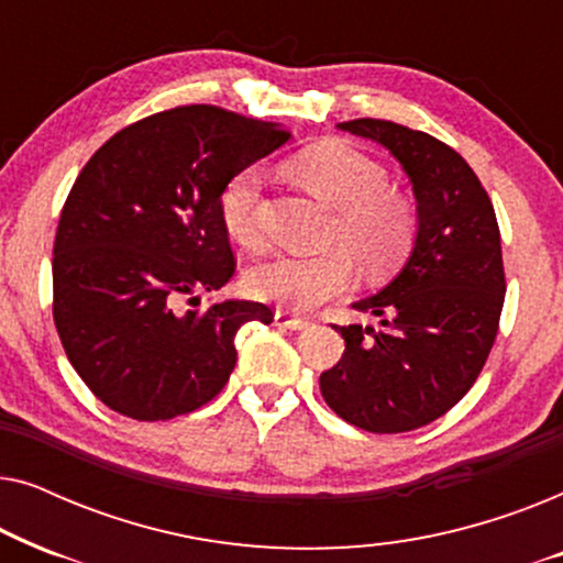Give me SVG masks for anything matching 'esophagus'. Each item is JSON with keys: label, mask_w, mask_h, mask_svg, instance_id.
Masks as SVG:
<instances>
[{"label": "esophagus", "mask_w": 563, "mask_h": 563, "mask_svg": "<svg viewBox=\"0 0 563 563\" xmlns=\"http://www.w3.org/2000/svg\"><path fill=\"white\" fill-rule=\"evenodd\" d=\"M274 325H279L284 330H305L310 322L302 320V318H295V314L284 312V310H276L274 312Z\"/></svg>", "instance_id": "obj_1"}]
</instances>
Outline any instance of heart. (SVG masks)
Here are the masks:
<instances>
[{
  "instance_id": "obj_1",
  "label": "heart",
  "mask_w": 563,
  "mask_h": 563,
  "mask_svg": "<svg viewBox=\"0 0 563 563\" xmlns=\"http://www.w3.org/2000/svg\"><path fill=\"white\" fill-rule=\"evenodd\" d=\"M289 172L302 187L338 210L330 243L343 245L322 256H274L253 266L249 291L253 297L289 310H312L325 299L351 287L356 266L368 274L389 272L410 251L415 235L412 207L389 191L384 168L351 145L328 141L289 164ZM261 197V172L243 168L222 187L220 222L228 238L243 249L258 245L256 207Z\"/></svg>"
}]
</instances>
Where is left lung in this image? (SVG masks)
Returning <instances> with one entry per match:
<instances>
[{"instance_id":"left-lung-1","label":"left lung","mask_w":563,"mask_h":563,"mask_svg":"<svg viewBox=\"0 0 563 563\" xmlns=\"http://www.w3.org/2000/svg\"><path fill=\"white\" fill-rule=\"evenodd\" d=\"M389 151L412 184L410 256L353 310L379 328H335L345 353L320 374L335 415L368 433L428 426L472 389L495 343L505 302L499 228L472 166L433 135L387 120L338 122Z\"/></svg>"}]
</instances>
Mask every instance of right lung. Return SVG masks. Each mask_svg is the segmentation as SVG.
<instances>
[{
    "instance_id": "1",
    "label": "right lung",
    "mask_w": 563,
    "mask_h": 563,
    "mask_svg": "<svg viewBox=\"0 0 563 563\" xmlns=\"http://www.w3.org/2000/svg\"><path fill=\"white\" fill-rule=\"evenodd\" d=\"M287 141L279 122L189 104L120 130L81 168L53 245V320L114 412L153 422L207 405L233 374L238 330L274 320L249 299L176 302L233 276L222 187Z\"/></svg>"
}]
</instances>
